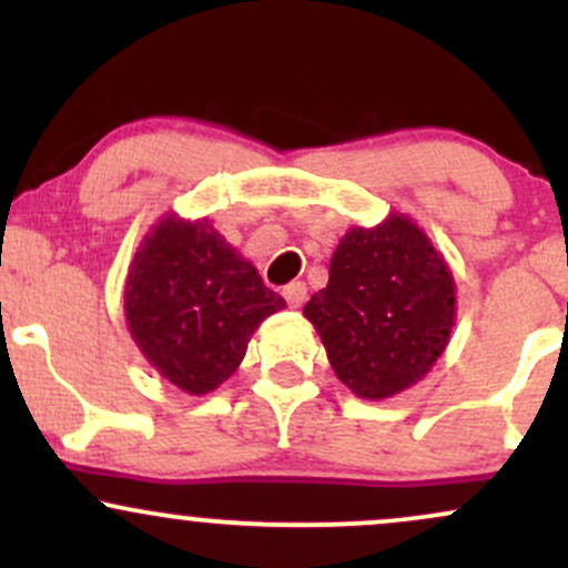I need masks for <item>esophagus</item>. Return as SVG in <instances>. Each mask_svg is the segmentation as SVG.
Segmentation results:
<instances>
[{
  "label": "esophagus",
  "instance_id": "obj_1",
  "mask_svg": "<svg viewBox=\"0 0 568 568\" xmlns=\"http://www.w3.org/2000/svg\"><path fill=\"white\" fill-rule=\"evenodd\" d=\"M283 296H285V302L293 306V310H298V306L306 302V285L304 283H288L283 288Z\"/></svg>",
  "mask_w": 568,
  "mask_h": 568
}]
</instances>
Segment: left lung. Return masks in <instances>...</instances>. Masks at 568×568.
<instances>
[{
	"label": "left lung",
	"mask_w": 568,
	"mask_h": 568,
	"mask_svg": "<svg viewBox=\"0 0 568 568\" xmlns=\"http://www.w3.org/2000/svg\"><path fill=\"white\" fill-rule=\"evenodd\" d=\"M342 384L366 400L416 384L446 349L456 285L440 251L403 213L352 226L331 256L328 285L304 306Z\"/></svg>",
	"instance_id": "left-lung-1"
}]
</instances>
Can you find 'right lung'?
<instances>
[{
	"label": "right lung",
	"instance_id": "1",
	"mask_svg": "<svg viewBox=\"0 0 568 568\" xmlns=\"http://www.w3.org/2000/svg\"><path fill=\"white\" fill-rule=\"evenodd\" d=\"M285 306L207 219L165 216L130 264V336L168 382L205 395L243 363L253 331Z\"/></svg>",
	"mask_w": 568,
	"mask_h": 568
}]
</instances>
